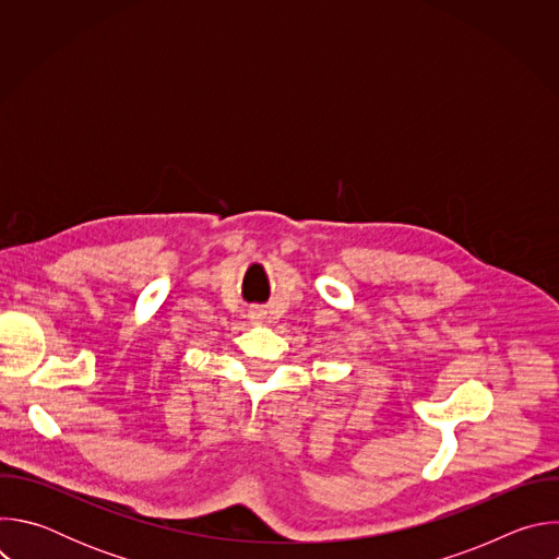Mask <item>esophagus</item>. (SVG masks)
Returning <instances> with one entry per match:
<instances>
[{
	"label": "esophagus",
	"instance_id": "esophagus-1",
	"mask_svg": "<svg viewBox=\"0 0 559 559\" xmlns=\"http://www.w3.org/2000/svg\"><path fill=\"white\" fill-rule=\"evenodd\" d=\"M248 316H250V321H263V318H265V309H263V307H252V309L248 311Z\"/></svg>",
	"mask_w": 559,
	"mask_h": 559
}]
</instances>
